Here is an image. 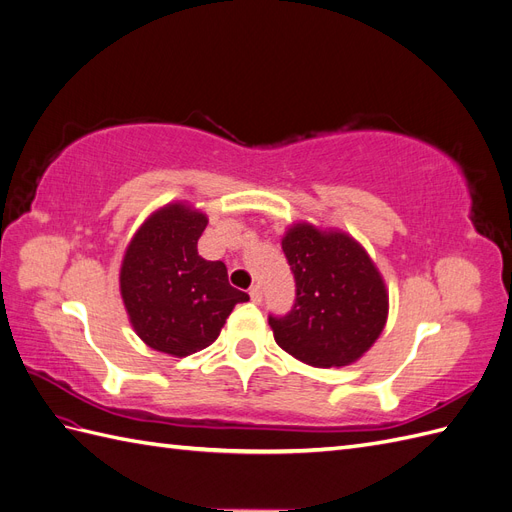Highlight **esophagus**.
Instances as JSON below:
<instances>
[{
    "mask_svg": "<svg viewBox=\"0 0 512 512\" xmlns=\"http://www.w3.org/2000/svg\"><path fill=\"white\" fill-rule=\"evenodd\" d=\"M250 297H252L254 303H260V301H262V288H260L258 284H254V286L250 288Z\"/></svg>",
    "mask_w": 512,
    "mask_h": 512,
    "instance_id": "esophagus-1",
    "label": "esophagus"
}]
</instances>
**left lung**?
Segmentation results:
<instances>
[{
    "mask_svg": "<svg viewBox=\"0 0 512 512\" xmlns=\"http://www.w3.org/2000/svg\"><path fill=\"white\" fill-rule=\"evenodd\" d=\"M282 250L297 284L286 316H269L277 346L307 365L344 367L371 348L389 316L374 260L346 232L292 224Z\"/></svg>",
    "mask_w": 512,
    "mask_h": 512,
    "instance_id": "obj_1",
    "label": "left lung"
}]
</instances>
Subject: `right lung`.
Segmentation results:
<instances>
[{"label": "right lung", "mask_w": 512, "mask_h": 512, "mask_svg": "<svg viewBox=\"0 0 512 512\" xmlns=\"http://www.w3.org/2000/svg\"><path fill=\"white\" fill-rule=\"evenodd\" d=\"M207 215L170 203L136 230L119 271L121 299L143 342L164 354L188 356L218 339L237 303L250 301L228 284L222 260L198 256Z\"/></svg>", "instance_id": "add662e5"}]
</instances>
